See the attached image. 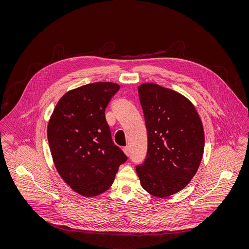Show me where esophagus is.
<instances>
[{
    "label": "esophagus",
    "instance_id": "esophagus-1",
    "mask_svg": "<svg viewBox=\"0 0 249 249\" xmlns=\"http://www.w3.org/2000/svg\"><path fill=\"white\" fill-rule=\"evenodd\" d=\"M123 151H124V153L125 154L127 155L128 157L130 156V147L129 146H125L124 148H123Z\"/></svg>",
    "mask_w": 249,
    "mask_h": 249
}]
</instances>
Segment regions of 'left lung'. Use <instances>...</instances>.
Here are the masks:
<instances>
[{
  "instance_id": "8db88e82",
  "label": "left lung",
  "mask_w": 249,
  "mask_h": 249,
  "mask_svg": "<svg viewBox=\"0 0 249 249\" xmlns=\"http://www.w3.org/2000/svg\"><path fill=\"white\" fill-rule=\"evenodd\" d=\"M147 152L136 165L142 189L164 198L184 189L200 166L204 148L201 119L183 95L157 84L138 88Z\"/></svg>"
}]
</instances>
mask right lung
I'll list each match as a JSON object with an SVG mask.
<instances>
[{
    "label": "right lung",
    "instance_id": "obj_1",
    "mask_svg": "<svg viewBox=\"0 0 249 249\" xmlns=\"http://www.w3.org/2000/svg\"><path fill=\"white\" fill-rule=\"evenodd\" d=\"M118 84L97 82L63 95L48 127L51 155L61 178L77 193L92 197L108 190L127 156L116 145L106 109Z\"/></svg>",
    "mask_w": 249,
    "mask_h": 249
}]
</instances>
